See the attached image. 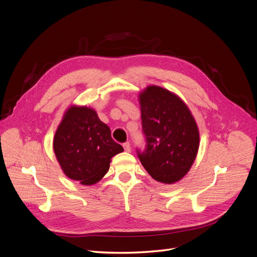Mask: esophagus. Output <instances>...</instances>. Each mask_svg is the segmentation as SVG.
<instances>
[{
	"instance_id": "34e87169",
	"label": "esophagus",
	"mask_w": 257,
	"mask_h": 257,
	"mask_svg": "<svg viewBox=\"0 0 257 257\" xmlns=\"http://www.w3.org/2000/svg\"><path fill=\"white\" fill-rule=\"evenodd\" d=\"M123 148H124L125 152H127V153L131 152V146H130V144H129V143H125V144H123Z\"/></svg>"
}]
</instances>
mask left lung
<instances>
[{"instance_id":"left-lung-1","label":"left lung","mask_w":257,"mask_h":257,"mask_svg":"<svg viewBox=\"0 0 257 257\" xmlns=\"http://www.w3.org/2000/svg\"><path fill=\"white\" fill-rule=\"evenodd\" d=\"M147 151L138 154L143 166L157 181L173 184L192 168L200 146L197 122L175 93L157 85L139 92Z\"/></svg>"}]
</instances>
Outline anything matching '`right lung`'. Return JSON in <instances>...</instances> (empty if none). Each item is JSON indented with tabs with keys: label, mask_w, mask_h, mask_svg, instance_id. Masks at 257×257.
Masks as SVG:
<instances>
[{
	"label": "right lung",
	"mask_w": 257,
	"mask_h": 257,
	"mask_svg": "<svg viewBox=\"0 0 257 257\" xmlns=\"http://www.w3.org/2000/svg\"><path fill=\"white\" fill-rule=\"evenodd\" d=\"M53 151L66 177L92 185L102 179L111 158L124 149L113 142L109 127L99 120L94 108L72 104L56 129Z\"/></svg>",
	"instance_id": "obj_1"
}]
</instances>
